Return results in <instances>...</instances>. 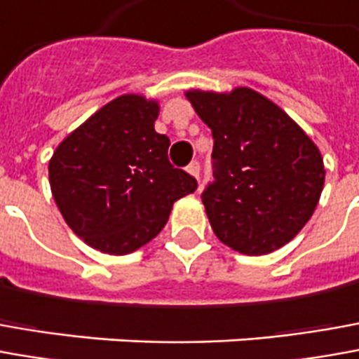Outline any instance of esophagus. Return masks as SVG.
<instances>
[{
    "label": "esophagus",
    "instance_id": "34e87169",
    "mask_svg": "<svg viewBox=\"0 0 359 359\" xmlns=\"http://www.w3.org/2000/svg\"><path fill=\"white\" fill-rule=\"evenodd\" d=\"M187 172L194 177H199V162H191V164L187 165Z\"/></svg>",
    "mask_w": 359,
    "mask_h": 359
}]
</instances>
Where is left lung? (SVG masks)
Returning a JSON list of instances; mask_svg holds the SVG:
<instances>
[{
  "instance_id": "left-lung-1",
  "label": "left lung",
  "mask_w": 359,
  "mask_h": 359,
  "mask_svg": "<svg viewBox=\"0 0 359 359\" xmlns=\"http://www.w3.org/2000/svg\"><path fill=\"white\" fill-rule=\"evenodd\" d=\"M185 97L215 140V182L201 197L217 238L246 256L285 246L323 194L320 150L283 109L250 88L189 90Z\"/></svg>"
}]
</instances>
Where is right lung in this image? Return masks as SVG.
Wrapping results in <instances>:
<instances>
[{"mask_svg": "<svg viewBox=\"0 0 359 359\" xmlns=\"http://www.w3.org/2000/svg\"><path fill=\"white\" fill-rule=\"evenodd\" d=\"M156 100L125 93L62 140L48 162L52 197L74 234L123 256L164 229L195 177L168 160L170 138L154 130Z\"/></svg>", "mask_w": 359, "mask_h": 359, "instance_id": "1", "label": "right lung"}]
</instances>
